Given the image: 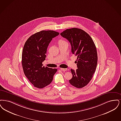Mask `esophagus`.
Here are the masks:
<instances>
[{
  "instance_id": "obj_1",
  "label": "esophagus",
  "mask_w": 121,
  "mask_h": 121,
  "mask_svg": "<svg viewBox=\"0 0 121 121\" xmlns=\"http://www.w3.org/2000/svg\"><path fill=\"white\" fill-rule=\"evenodd\" d=\"M60 69L61 70H62V71H66V70H67V69L65 68H60Z\"/></svg>"
}]
</instances>
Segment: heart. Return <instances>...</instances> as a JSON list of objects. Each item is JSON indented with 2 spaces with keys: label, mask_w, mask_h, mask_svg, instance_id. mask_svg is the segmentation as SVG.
Instances as JSON below:
<instances>
[{
  "label": "heart",
  "mask_w": 121,
  "mask_h": 121,
  "mask_svg": "<svg viewBox=\"0 0 121 121\" xmlns=\"http://www.w3.org/2000/svg\"><path fill=\"white\" fill-rule=\"evenodd\" d=\"M64 42H66L65 41H64V40H60V41H59V43H64Z\"/></svg>",
  "instance_id": "1"
}]
</instances>
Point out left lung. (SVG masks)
Listing matches in <instances>:
<instances>
[{"instance_id":"1","label":"left lung","mask_w":121,"mask_h":121,"mask_svg":"<svg viewBox=\"0 0 121 121\" xmlns=\"http://www.w3.org/2000/svg\"><path fill=\"white\" fill-rule=\"evenodd\" d=\"M71 46V52L77 57L78 69H71L73 75L69 82L77 88H82L89 84L95 73L98 61L96 47L92 38L84 30L72 28L60 34Z\"/></svg>"}]
</instances>
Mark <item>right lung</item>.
Returning a JSON list of instances; mask_svg holds the SVG:
<instances>
[{
    "mask_svg": "<svg viewBox=\"0 0 121 121\" xmlns=\"http://www.w3.org/2000/svg\"><path fill=\"white\" fill-rule=\"evenodd\" d=\"M60 33L52 30L42 31L29 37L23 47L22 64L24 73L29 81L38 89L50 84L57 71L43 66L47 47L53 38Z\"/></svg>",
    "mask_w": 121,
    "mask_h": 121,
    "instance_id": "right-lung-1",
    "label": "right lung"
}]
</instances>
